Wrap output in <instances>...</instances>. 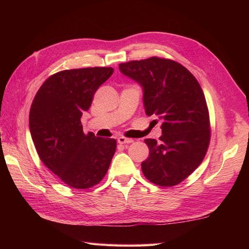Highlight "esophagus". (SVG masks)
I'll list each match as a JSON object with an SVG mask.
<instances>
[{"instance_id":"obj_1","label":"esophagus","mask_w":249,"mask_h":249,"mask_svg":"<svg viewBox=\"0 0 249 249\" xmlns=\"http://www.w3.org/2000/svg\"><path fill=\"white\" fill-rule=\"evenodd\" d=\"M118 142L120 144H125V143H131V142H134V140L130 138H125V137H119Z\"/></svg>"}]
</instances>
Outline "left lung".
I'll return each mask as SVG.
<instances>
[{"mask_svg": "<svg viewBox=\"0 0 249 249\" xmlns=\"http://www.w3.org/2000/svg\"><path fill=\"white\" fill-rule=\"evenodd\" d=\"M120 71L143 88L145 113L160 122V141L145 139L150 154L141 162L153 184L171 187L202 162L211 140L208 105L195 76L179 63L152 56L121 63Z\"/></svg>", "mask_w": 249, "mask_h": 249, "instance_id": "8db88e82", "label": "left lung"}]
</instances>
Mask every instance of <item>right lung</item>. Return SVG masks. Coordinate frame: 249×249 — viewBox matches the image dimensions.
<instances>
[{"instance_id":"add662e5","label":"right lung","mask_w":249,"mask_h":249,"mask_svg":"<svg viewBox=\"0 0 249 249\" xmlns=\"http://www.w3.org/2000/svg\"><path fill=\"white\" fill-rule=\"evenodd\" d=\"M112 67L66 70L50 76L30 110V131L37 154L62 182L77 189L98 184L107 173L115 139L83 133L81 116Z\"/></svg>"}]
</instances>
